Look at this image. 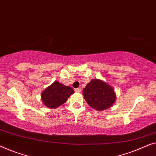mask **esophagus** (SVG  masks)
<instances>
[{"mask_svg":"<svg viewBox=\"0 0 156 156\" xmlns=\"http://www.w3.org/2000/svg\"><path fill=\"white\" fill-rule=\"evenodd\" d=\"M80 90H81L80 88H76L75 89V91L76 92V93H80Z\"/></svg>","mask_w":156,"mask_h":156,"instance_id":"1","label":"esophagus"}]
</instances>
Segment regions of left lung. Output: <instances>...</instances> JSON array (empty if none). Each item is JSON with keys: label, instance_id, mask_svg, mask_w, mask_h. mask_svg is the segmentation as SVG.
<instances>
[{"label": "left lung", "instance_id": "1", "mask_svg": "<svg viewBox=\"0 0 156 156\" xmlns=\"http://www.w3.org/2000/svg\"><path fill=\"white\" fill-rule=\"evenodd\" d=\"M83 94L87 104L98 111L109 108L116 100L113 87L99 79L91 80L83 90Z\"/></svg>", "mask_w": 156, "mask_h": 156}]
</instances>
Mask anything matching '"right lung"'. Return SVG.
<instances>
[{
	"mask_svg": "<svg viewBox=\"0 0 156 156\" xmlns=\"http://www.w3.org/2000/svg\"><path fill=\"white\" fill-rule=\"evenodd\" d=\"M73 93L72 87L66 86L58 81H54L42 92L41 100L46 107L55 109L66 102Z\"/></svg>",
	"mask_w": 156,
	"mask_h": 156,
	"instance_id": "obj_1",
	"label": "right lung"
}]
</instances>
